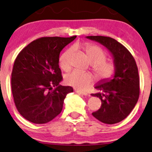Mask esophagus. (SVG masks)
I'll return each instance as SVG.
<instances>
[{"label": "esophagus", "instance_id": "obj_1", "mask_svg": "<svg viewBox=\"0 0 152 152\" xmlns=\"http://www.w3.org/2000/svg\"><path fill=\"white\" fill-rule=\"evenodd\" d=\"M76 92L79 93V94H81V95H88V93L86 92H84V91H76Z\"/></svg>", "mask_w": 152, "mask_h": 152}]
</instances>
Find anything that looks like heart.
Returning a JSON list of instances; mask_svg holds the SVG:
<instances>
[{"mask_svg":"<svg viewBox=\"0 0 152 152\" xmlns=\"http://www.w3.org/2000/svg\"><path fill=\"white\" fill-rule=\"evenodd\" d=\"M87 58L92 64V68L99 79L107 80L114 75L116 69L115 62L112 60H107L106 52L97 45L91 43L82 45ZM73 49L70 48L63 53L59 57V65L64 70H68L70 68V57ZM66 82L68 85L78 90H85L93 82L94 77L90 72L75 70L66 75Z\"/></svg>","mask_w":152,"mask_h":152,"instance_id":"1","label":"heart"}]
</instances>
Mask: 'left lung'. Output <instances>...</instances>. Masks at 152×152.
<instances>
[{
	"label": "left lung",
	"instance_id": "obj_1",
	"mask_svg": "<svg viewBox=\"0 0 152 152\" xmlns=\"http://www.w3.org/2000/svg\"><path fill=\"white\" fill-rule=\"evenodd\" d=\"M86 38L107 48L116 65L113 79L101 80L95 87L99 92L91 94L102 101L100 109L92 115L103 123H118L129 115L140 95V79L136 61L130 52L115 39L103 36Z\"/></svg>",
	"mask_w": 152,
	"mask_h": 152
}]
</instances>
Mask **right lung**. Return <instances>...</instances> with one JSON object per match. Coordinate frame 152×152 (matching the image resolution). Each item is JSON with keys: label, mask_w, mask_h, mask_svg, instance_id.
<instances>
[{"label": "right lung", "mask_w": 152, "mask_h": 152, "mask_svg": "<svg viewBox=\"0 0 152 152\" xmlns=\"http://www.w3.org/2000/svg\"><path fill=\"white\" fill-rule=\"evenodd\" d=\"M71 37H41L18 53L12 72L11 85L14 103L27 120L47 123L61 112L64 100L71 86L59 84L60 52L72 42Z\"/></svg>", "instance_id": "add662e5"}]
</instances>
